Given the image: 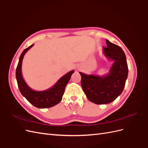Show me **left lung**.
Wrapping results in <instances>:
<instances>
[{"instance_id":"obj_1","label":"left lung","mask_w":148,"mask_h":148,"mask_svg":"<svg viewBox=\"0 0 148 148\" xmlns=\"http://www.w3.org/2000/svg\"><path fill=\"white\" fill-rule=\"evenodd\" d=\"M107 47L102 48L104 56L114 61L109 72L104 76L81 75V84L88 99L96 104L114 101L122 94L128 77L127 58L122 49L106 39Z\"/></svg>"}]
</instances>
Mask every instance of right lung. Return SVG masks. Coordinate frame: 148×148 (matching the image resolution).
I'll list each match as a JSON object with an SVG mask.
<instances>
[{
	"label": "right lung",
	"mask_w": 148,
	"mask_h": 148,
	"mask_svg": "<svg viewBox=\"0 0 148 148\" xmlns=\"http://www.w3.org/2000/svg\"><path fill=\"white\" fill-rule=\"evenodd\" d=\"M31 45L22 52L20 57L18 64L16 69V79L20 91L26 99L36 107L40 109L49 108L57 105L61 101L64 95L65 89L69 83L71 76L74 73L71 70L61 77L52 87L44 91H37L30 88L26 83L21 73V65L25 53L33 46Z\"/></svg>",
	"instance_id": "add662e5"
}]
</instances>
